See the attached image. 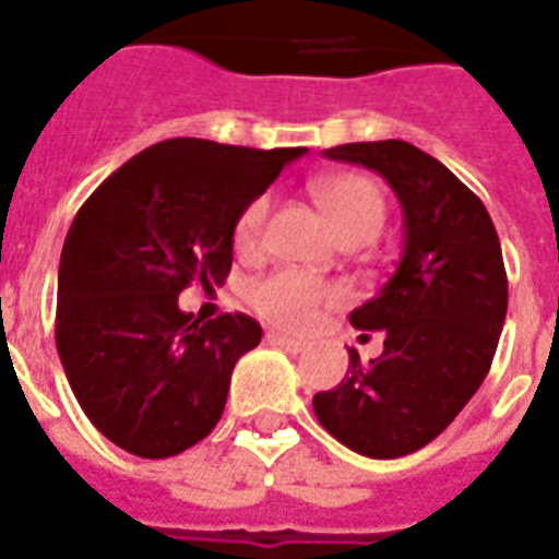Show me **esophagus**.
I'll use <instances>...</instances> for the list:
<instances>
[{"label":"esophagus","instance_id":"esophagus-1","mask_svg":"<svg viewBox=\"0 0 559 559\" xmlns=\"http://www.w3.org/2000/svg\"><path fill=\"white\" fill-rule=\"evenodd\" d=\"M266 340L272 342V345H278V348L289 350V354H301V350H307V342L301 340H289V336H284V333H266Z\"/></svg>","mask_w":559,"mask_h":559}]
</instances>
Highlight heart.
Here are the masks:
<instances>
[{"instance_id": "b5f03b06", "label": "heart", "mask_w": 559, "mask_h": 559, "mask_svg": "<svg viewBox=\"0 0 559 559\" xmlns=\"http://www.w3.org/2000/svg\"><path fill=\"white\" fill-rule=\"evenodd\" d=\"M313 197L342 243L371 240L385 219L382 188L362 174H333V177L316 179ZM266 214H270L266 193L246 202V209L235 223V246L240 252H252L254 246L261 243ZM246 298L254 313L263 316L266 322L287 328V331H307L319 319L322 307L340 301L342 289L307 272L275 270L252 281L246 289Z\"/></svg>"}]
</instances>
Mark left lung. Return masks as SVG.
I'll return each mask as SVG.
<instances>
[{
	"mask_svg": "<svg viewBox=\"0 0 559 559\" xmlns=\"http://www.w3.org/2000/svg\"><path fill=\"white\" fill-rule=\"evenodd\" d=\"M328 159L377 170L403 205V258L389 284L350 313L382 333V354L354 348L345 380L319 391V424L368 459H400L435 441L467 406L493 362L508 275L485 202L415 144H340Z\"/></svg>",
	"mask_w": 559,
	"mask_h": 559,
	"instance_id": "8db88e82",
	"label": "left lung"
}]
</instances>
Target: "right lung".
Wrapping results in <instances>:
<instances>
[{
  "label": "right lung",
  "mask_w": 559,
  "mask_h": 559,
  "mask_svg": "<svg viewBox=\"0 0 559 559\" xmlns=\"http://www.w3.org/2000/svg\"><path fill=\"white\" fill-rule=\"evenodd\" d=\"M305 153L168 139L124 162L74 214L57 272V354L116 447L170 459L217 426L235 362L263 331L246 313L193 319L179 293L226 281L240 211Z\"/></svg>",
  "instance_id": "1"
}]
</instances>
